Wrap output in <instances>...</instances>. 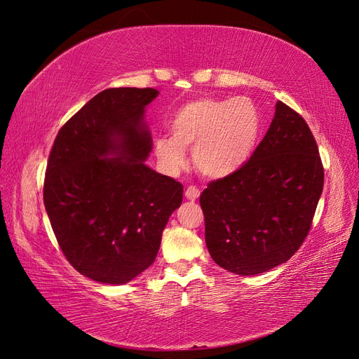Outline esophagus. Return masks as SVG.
Here are the masks:
<instances>
[{"mask_svg": "<svg viewBox=\"0 0 359 359\" xmlns=\"http://www.w3.org/2000/svg\"><path fill=\"white\" fill-rule=\"evenodd\" d=\"M199 196H201V190H199L198 187L189 186V187L186 189V198H187L189 201H196Z\"/></svg>", "mask_w": 359, "mask_h": 359, "instance_id": "obj_1", "label": "esophagus"}]
</instances>
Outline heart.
<instances>
[{
    "label": "heart",
    "instance_id": "b5f03b06",
    "mask_svg": "<svg viewBox=\"0 0 359 359\" xmlns=\"http://www.w3.org/2000/svg\"><path fill=\"white\" fill-rule=\"evenodd\" d=\"M260 130V116L247 97L191 100L173 115L169 136L154 140V153L166 169L175 172L191 149L196 169L210 178L231 175L252 154Z\"/></svg>",
    "mask_w": 359,
    "mask_h": 359
}]
</instances>
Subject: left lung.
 Returning <instances> with one entry per match:
<instances>
[{"label":"left lung","instance_id":"8db88e82","mask_svg":"<svg viewBox=\"0 0 359 359\" xmlns=\"http://www.w3.org/2000/svg\"><path fill=\"white\" fill-rule=\"evenodd\" d=\"M322 189L323 166L311 130L278 102L252 157L201 194L214 262L240 276L285 264L310 232Z\"/></svg>","mask_w":359,"mask_h":359}]
</instances>
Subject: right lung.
Listing matches in <instances>:
<instances>
[{
  "instance_id": "1",
  "label": "right lung",
  "mask_w": 359,
  "mask_h": 359,
  "mask_svg": "<svg viewBox=\"0 0 359 359\" xmlns=\"http://www.w3.org/2000/svg\"><path fill=\"white\" fill-rule=\"evenodd\" d=\"M154 88H109L64 124L52 145L43 202L70 265L124 285L153 265L163 229L182 202L181 182L145 165L144 124ZM114 155V158H107Z\"/></svg>"
}]
</instances>
